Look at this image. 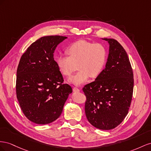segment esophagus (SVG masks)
<instances>
[{
	"mask_svg": "<svg viewBox=\"0 0 151 151\" xmlns=\"http://www.w3.org/2000/svg\"><path fill=\"white\" fill-rule=\"evenodd\" d=\"M73 92H79L80 89L78 88L77 87H74V88H73Z\"/></svg>",
	"mask_w": 151,
	"mask_h": 151,
	"instance_id": "obj_1",
	"label": "esophagus"
}]
</instances>
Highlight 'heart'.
<instances>
[{
    "mask_svg": "<svg viewBox=\"0 0 151 151\" xmlns=\"http://www.w3.org/2000/svg\"><path fill=\"white\" fill-rule=\"evenodd\" d=\"M69 55L60 54L56 58V64L62 74L70 77L76 70L78 71L69 81L75 85L85 83L89 77L96 78L104 69L107 59V50L104 45L93 44L86 40L73 43L67 49Z\"/></svg>",
    "mask_w": 151,
    "mask_h": 151,
    "instance_id": "b5f03b06",
    "label": "heart"
}]
</instances>
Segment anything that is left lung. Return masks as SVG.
Here are the masks:
<instances>
[{"mask_svg": "<svg viewBox=\"0 0 151 151\" xmlns=\"http://www.w3.org/2000/svg\"><path fill=\"white\" fill-rule=\"evenodd\" d=\"M109 45L105 69L83 91L89 123L100 130L113 129L128 113L133 90V74L125 50L113 38H102Z\"/></svg>", "mask_w": 151, "mask_h": 151, "instance_id": "8db88e82", "label": "left lung"}]
</instances>
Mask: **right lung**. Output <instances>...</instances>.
Wrapping results in <instances>:
<instances>
[{"label": "right lung", "instance_id": "obj_1", "mask_svg": "<svg viewBox=\"0 0 151 151\" xmlns=\"http://www.w3.org/2000/svg\"><path fill=\"white\" fill-rule=\"evenodd\" d=\"M66 37H42L22 55L16 76V96L29 121L49 124L61 116L72 88L63 84V77L54 61L57 46Z\"/></svg>", "mask_w": 151, "mask_h": 151}]
</instances>
